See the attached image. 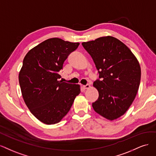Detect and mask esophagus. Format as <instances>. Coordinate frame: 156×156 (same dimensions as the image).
<instances>
[{"label": "esophagus", "instance_id": "obj_1", "mask_svg": "<svg viewBox=\"0 0 156 156\" xmlns=\"http://www.w3.org/2000/svg\"><path fill=\"white\" fill-rule=\"evenodd\" d=\"M83 89H89V88L90 87V85H89V84H87V85H83Z\"/></svg>", "mask_w": 156, "mask_h": 156}]
</instances>
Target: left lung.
<instances>
[{
	"instance_id": "left-lung-1",
	"label": "left lung",
	"mask_w": 156,
	"mask_h": 156,
	"mask_svg": "<svg viewBox=\"0 0 156 156\" xmlns=\"http://www.w3.org/2000/svg\"><path fill=\"white\" fill-rule=\"evenodd\" d=\"M82 44L99 74L93 83L99 97L92 106L105 119H116L126 112L136 96L141 74L139 63L127 46L112 36Z\"/></svg>"
}]
</instances>
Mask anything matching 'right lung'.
Listing matches in <instances>:
<instances>
[{"label":"right lung","instance_id":"1","mask_svg":"<svg viewBox=\"0 0 156 156\" xmlns=\"http://www.w3.org/2000/svg\"><path fill=\"white\" fill-rule=\"evenodd\" d=\"M78 46V43L48 39L31 49L23 59L19 74L23 97L30 111L44 124L59 122L80 93L79 85L59 80L65 60Z\"/></svg>","mask_w":156,"mask_h":156}]
</instances>
